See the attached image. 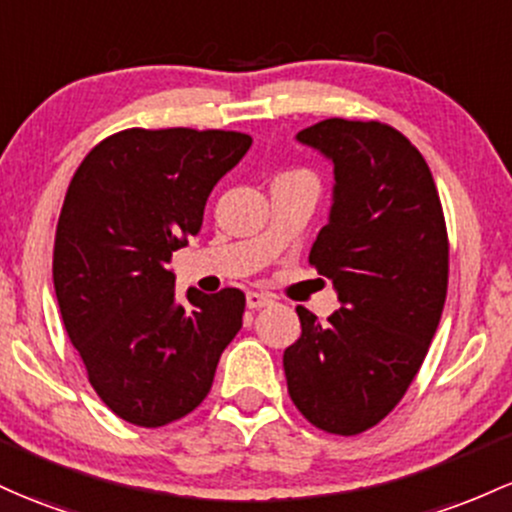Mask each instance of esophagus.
Wrapping results in <instances>:
<instances>
[{
    "label": "esophagus",
    "instance_id": "34e87169",
    "mask_svg": "<svg viewBox=\"0 0 512 512\" xmlns=\"http://www.w3.org/2000/svg\"><path fill=\"white\" fill-rule=\"evenodd\" d=\"M245 303H247V308H252V311H260V308L272 306V296L257 294V291H247Z\"/></svg>",
    "mask_w": 512,
    "mask_h": 512
}]
</instances>
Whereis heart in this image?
<instances>
[{"instance_id":"heart-1","label":"heart","mask_w":512,"mask_h":512,"mask_svg":"<svg viewBox=\"0 0 512 512\" xmlns=\"http://www.w3.org/2000/svg\"><path fill=\"white\" fill-rule=\"evenodd\" d=\"M296 174H301V172H296Z\"/></svg>"}]
</instances>
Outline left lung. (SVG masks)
I'll return each instance as SVG.
<instances>
[{"mask_svg":"<svg viewBox=\"0 0 512 512\" xmlns=\"http://www.w3.org/2000/svg\"><path fill=\"white\" fill-rule=\"evenodd\" d=\"M296 140L333 162V206L311 265L340 311L320 325L299 306L284 350L289 396L308 423L359 435L384 420L423 364L447 296L449 243L428 162L379 121L325 119Z\"/></svg>","mask_w":512,"mask_h":512,"instance_id":"obj_1","label":"left lung"}]
</instances>
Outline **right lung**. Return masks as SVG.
<instances>
[{
    "label": "right lung",
    "instance_id": "add662e5",
    "mask_svg": "<svg viewBox=\"0 0 512 512\" xmlns=\"http://www.w3.org/2000/svg\"><path fill=\"white\" fill-rule=\"evenodd\" d=\"M250 145L235 131L128 128L92 148L67 187L55 296L89 384L126 423L160 428L192 413L243 328V291L189 289L179 303L167 262Z\"/></svg>",
    "mask_w": 512,
    "mask_h": 512
}]
</instances>
